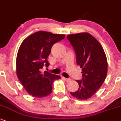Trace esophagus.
Segmentation results:
<instances>
[{"mask_svg":"<svg viewBox=\"0 0 121 121\" xmlns=\"http://www.w3.org/2000/svg\"><path fill=\"white\" fill-rule=\"evenodd\" d=\"M63 79L65 80V81H67V82H70L71 81V79L70 78H65V77H63Z\"/></svg>","mask_w":121,"mask_h":121,"instance_id":"esophagus-1","label":"esophagus"}]
</instances>
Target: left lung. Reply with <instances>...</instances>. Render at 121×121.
<instances>
[{
	"instance_id": "1",
	"label": "left lung",
	"mask_w": 121,
	"mask_h": 121,
	"mask_svg": "<svg viewBox=\"0 0 121 121\" xmlns=\"http://www.w3.org/2000/svg\"><path fill=\"white\" fill-rule=\"evenodd\" d=\"M76 56L77 65L82 68V79L76 80L79 87L70 92L77 99H85L95 94L105 80L107 61L99 42L90 34L84 33L67 36Z\"/></svg>"
}]
</instances>
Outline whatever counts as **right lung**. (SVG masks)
<instances>
[{
	"label": "right lung",
	"instance_id": "obj_1",
	"mask_svg": "<svg viewBox=\"0 0 121 121\" xmlns=\"http://www.w3.org/2000/svg\"><path fill=\"white\" fill-rule=\"evenodd\" d=\"M65 35L38 31L22 41L17 57V73L19 80L28 92L35 97H45L50 94L54 80L60 76L45 71L50 64L47 58L53 45L64 39Z\"/></svg>",
	"mask_w": 121,
	"mask_h": 121
}]
</instances>
